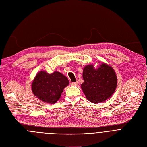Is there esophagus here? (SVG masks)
Segmentation results:
<instances>
[{
    "label": "esophagus",
    "mask_w": 147,
    "mask_h": 147,
    "mask_svg": "<svg viewBox=\"0 0 147 147\" xmlns=\"http://www.w3.org/2000/svg\"><path fill=\"white\" fill-rule=\"evenodd\" d=\"M70 84H71V85H72V86H77L78 84V82H75V83L71 82V83H70Z\"/></svg>",
    "instance_id": "esophagus-1"
}]
</instances>
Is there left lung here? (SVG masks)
<instances>
[{"instance_id": "left-lung-1", "label": "left lung", "mask_w": 147, "mask_h": 147, "mask_svg": "<svg viewBox=\"0 0 147 147\" xmlns=\"http://www.w3.org/2000/svg\"><path fill=\"white\" fill-rule=\"evenodd\" d=\"M82 90L86 99L94 104L101 103L110 98L118 83L117 74L112 67L104 63L97 69L93 64L84 66Z\"/></svg>"}]
</instances>
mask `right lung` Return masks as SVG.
Instances as JSON below:
<instances>
[{
  "instance_id": "right-lung-1",
  "label": "right lung",
  "mask_w": 147,
  "mask_h": 147,
  "mask_svg": "<svg viewBox=\"0 0 147 147\" xmlns=\"http://www.w3.org/2000/svg\"><path fill=\"white\" fill-rule=\"evenodd\" d=\"M69 84L68 78L57 71L50 74L41 70L34 77L31 88L37 98L46 103L54 104L60 99L64 89Z\"/></svg>"
}]
</instances>
